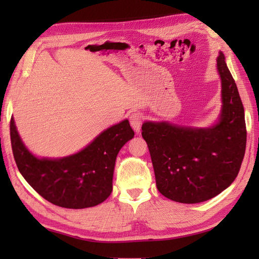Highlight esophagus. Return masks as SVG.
Wrapping results in <instances>:
<instances>
[{
	"label": "esophagus",
	"instance_id": "esophagus-1",
	"mask_svg": "<svg viewBox=\"0 0 259 259\" xmlns=\"http://www.w3.org/2000/svg\"><path fill=\"white\" fill-rule=\"evenodd\" d=\"M130 123L131 126L133 127L136 133L140 132V127H142V123H143V115L140 112H134L132 113L130 116Z\"/></svg>",
	"mask_w": 259,
	"mask_h": 259
}]
</instances>
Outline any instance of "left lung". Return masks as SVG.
Returning <instances> with one entry per match:
<instances>
[{
  "label": "left lung",
  "instance_id": "8db88e82",
  "mask_svg": "<svg viewBox=\"0 0 259 259\" xmlns=\"http://www.w3.org/2000/svg\"><path fill=\"white\" fill-rule=\"evenodd\" d=\"M216 60L222 108L213 125L194 127L145 121L142 126L156 188L171 201L194 204L216 197L233 183L244 158V108L225 55L219 52Z\"/></svg>",
  "mask_w": 259,
  "mask_h": 259
}]
</instances>
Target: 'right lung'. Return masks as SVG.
<instances>
[{"instance_id": "right-lung-1", "label": "right lung", "mask_w": 259, "mask_h": 259, "mask_svg": "<svg viewBox=\"0 0 259 259\" xmlns=\"http://www.w3.org/2000/svg\"><path fill=\"white\" fill-rule=\"evenodd\" d=\"M133 137L134 131L125 119L73 154L40 158L23 144L14 117L11 120L12 148L20 174L41 197L65 208L96 206L108 199L117 153Z\"/></svg>"}]
</instances>
